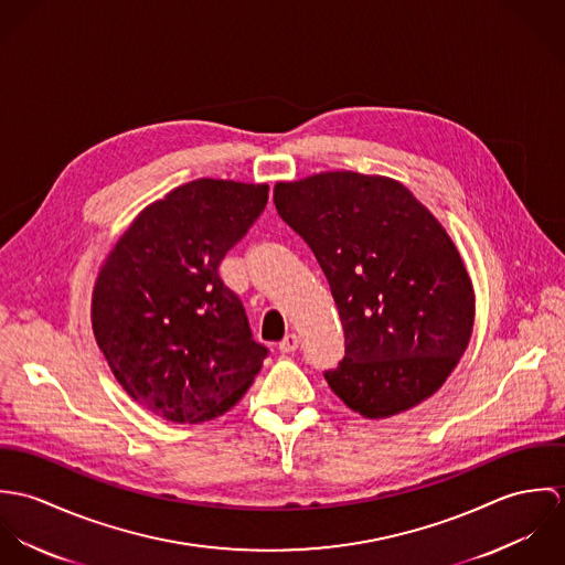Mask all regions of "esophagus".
Segmentation results:
<instances>
[{
	"label": "esophagus",
	"mask_w": 565,
	"mask_h": 565,
	"mask_svg": "<svg viewBox=\"0 0 565 565\" xmlns=\"http://www.w3.org/2000/svg\"><path fill=\"white\" fill-rule=\"evenodd\" d=\"M298 345H300V337H298L296 332H291V334H287V337L278 343V350L285 352V354H289V352H296Z\"/></svg>",
	"instance_id": "obj_1"
}]
</instances>
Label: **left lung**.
<instances>
[{
	"label": "left lung",
	"instance_id": "left-lung-1",
	"mask_svg": "<svg viewBox=\"0 0 565 565\" xmlns=\"http://www.w3.org/2000/svg\"><path fill=\"white\" fill-rule=\"evenodd\" d=\"M274 204L316 254L343 323L330 390L372 419L433 396L475 326L472 282L444 226L401 182L354 171L278 182Z\"/></svg>",
	"mask_w": 565,
	"mask_h": 565
}]
</instances>
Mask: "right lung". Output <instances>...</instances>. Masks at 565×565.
Wrapping results in <instances>:
<instances>
[{
    "mask_svg": "<svg viewBox=\"0 0 565 565\" xmlns=\"http://www.w3.org/2000/svg\"><path fill=\"white\" fill-rule=\"evenodd\" d=\"M267 184L200 178L150 204L108 254L93 332L119 385L148 411L198 424L239 403L269 350L220 278L267 204Z\"/></svg>",
    "mask_w": 565,
    "mask_h": 565,
    "instance_id": "obj_1",
    "label": "right lung"
}]
</instances>
